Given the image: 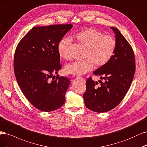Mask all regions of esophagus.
Returning <instances> with one entry per match:
<instances>
[{
    "instance_id": "esophagus-1",
    "label": "esophagus",
    "mask_w": 147,
    "mask_h": 147,
    "mask_svg": "<svg viewBox=\"0 0 147 147\" xmlns=\"http://www.w3.org/2000/svg\"><path fill=\"white\" fill-rule=\"evenodd\" d=\"M77 78H80V79H82L84 82H85V79H84V78H83L82 77H80V76H78Z\"/></svg>"
}]
</instances>
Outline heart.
Returning a JSON list of instances; mask_svg holds the SVG:
<instances>
[{
  "instance_id": "b5f03b06",
  "label": "heart",
  "mask_w": 147,
  "mask_h": 147,
  "mask_svg": "<svg viewBox=\"0 0 147 147\" xmlns=\"http://www.w3.org/2000/svg\"><path fill=\"white\" fill-rule=\"evenodd\" d=\"M80 44L87 48L84 60H79L67 65L65 71L74 75H83L90 71L94 65L98 67L107 64L115 53L117 41L111 35H105L102 32L93 28L80 32L76 35ZM71 40L68 38L61 40L57 46L58 53L65 60L71 58L69 51Z\"/></svg>"
}]
</instances>
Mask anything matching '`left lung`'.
Returning a JSON list of instances; mask_svg holds the SVG:
<instances>
[{"label": "left lung", "instance_id": "1", "mask_svg": "<svg viewBox=\"0 0 147 147\" xmlns=\"http://www.w3.org/2000/svg\"><path fill=\"white\" fill-rule=\"evenodd\" d=\"M115 34V53L109 62L94 71L103 79L100 84L89 77L83 94L85 105L92 111L108 112L117 106L130 88L136 71L134 51L117 28L111 27Z\"/></svg>", "mask_w": 147, "mask_h": 147}]
</instances>
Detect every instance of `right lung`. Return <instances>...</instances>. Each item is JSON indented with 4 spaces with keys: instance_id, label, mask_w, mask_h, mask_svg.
Segmentation results:
<instances>
[{
    "instance_id": "right-lung-1",
    "label": "right lung",
    "mask_w": 147,
    "mask_h": 147,
    "mask_svg": "<svg viewBox=\"0 0 147 147\" xmlns=\"http://www.w3.org/2000/svg\"><path fill=\"white\" fill-rule=\"evenodd\" d=\"M72 24L34 27L19 42L14 57V71L24 95L32 106L44 112L62 106L69 79L57 74V46Z\"/></svg>"
}]
</instances>
